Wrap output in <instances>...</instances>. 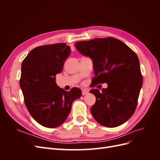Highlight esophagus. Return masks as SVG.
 <instances>
[{
	"instance_id": "1",
	"label": "esophagus",
	"mask_w": 160,
	"mask_h": 160,
	"mask_svg": "<svg viewBox=\"0 0 160 160\" xmlns=\"http://www.w3.org/2000/svg\"><path fill=\"white\" fill-rule=\"evenodd\" d=\"M88 93H89V91L88 90H86V89H83V90H82V95H87Z\"/></svg>"
}]
</instances>
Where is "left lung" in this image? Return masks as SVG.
I'll use <instances>...</instances> for the list:
<instances>
[{"instance_id": "8db88e82", "label": "left lung", "mask_w": 160, "mask_h": 160, "mask_svg": "<svg viewBox=\"0 0 160 160\" xmlns=\"http://www.w3.org/2000/svg\"><path fill=\"white\" fill-rule=\"evenodd\" d=\"M75 46L93 61V85H108L101 93L98 89L90 91L96 97L91 108L94 119L108 128L126 122L136 109L143 84L137 55L123 42L113 37L79 41Z\"/></svg>"}]
</instances>
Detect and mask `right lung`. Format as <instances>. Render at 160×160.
<instances>
[{
    "label": "right lung",
    "instance_id": "obj_1",
    "mask_svg": "<svg viewBox=\"0 0 160 160\" xmlns=\"http://www.w3.org/2000/svg\"><path fill=\"white\" fill-rule=\"evenodd\" d=\"M70 53L66 43L42 45L30 51L22 62L20 87L25 104L32 118L44 127L59 126L69 115L72 102L81 96L79 88L66 91L55 81Z\"/></svg>",
    "mask_w": 160,
    "mask_h": 160
}]
</instances>
